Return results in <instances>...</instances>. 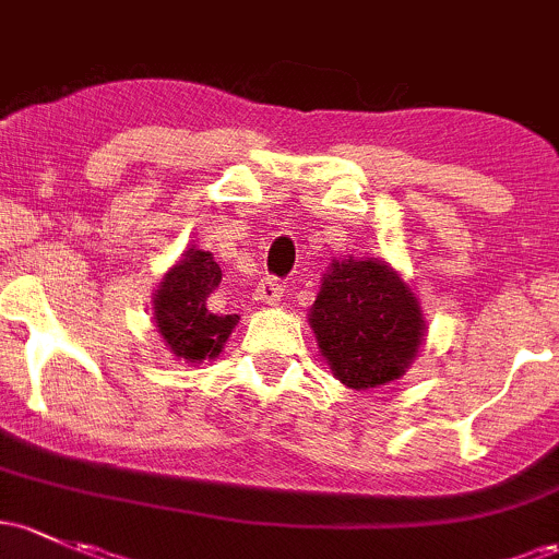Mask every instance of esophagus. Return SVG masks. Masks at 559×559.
<instances>
[{
    "label": "esophagus",
    "mask_w": 559,
    "mask_h": 559,
    "mask_svg": "<svg viewBox=\"0 0 559 559\" xmlns=\"http://www.w3.org/2000/svg\"><path fill=\"white\" fill-rule=\"evenodd\" d=\"M284 297V286H281L278 278H265L260 281V286L254 289V299L257 302H265V305H275L281 302Z\"/></svg>",
    "instance_id": "1"
}]
</instances>
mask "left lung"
Returning <instances> with one entry per match:
<instances>
[{
	"label": "left lung",
	"instance_id": "8db88e82",
	"mask_svg": "<svg viewBox=\"0 0 559 559\" xmlns=\"http://www.w3.org/2000/svg\"><path fill=\"white\" fill-rule=\"evenodd\" d=\"M318 347L342 384L369 390L401 377L419 353L425 321L416 297L377 260H334L310 312Z\"/></svg>",
	"mask_w": 559,
	"mask_h": 559
}]
</instances>
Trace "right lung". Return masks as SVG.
I'll return each mask as SVG.
<instances>
[{
    "mask_svg": "<svg viewBox=\"0 0 559 559\" xmlns=\"http://www.w3.org/2000/svg\"><path fill=\"white\" fill-rule=\"evenodd\" d=\"M223 281V270L210 251L188 249L182 260L164 275L153 299L158 334L177 358L190 364L217 358L238 316H217L210 310V297Z\"/></svg>",
    "mask_w": 559,
    "mask_h": 559,
    "instance_id": "1",
    "label": "right lung"
}]
</instances>
